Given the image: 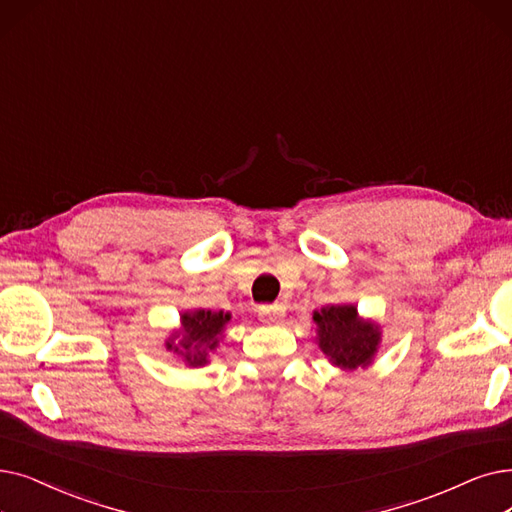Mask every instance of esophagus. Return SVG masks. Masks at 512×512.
<instances>
[{"label":"esophagus","instance_id":"obj_1","mask_svg":"<svg viewBox=\"0 0 512 512\" xmlns=\"http://www.w3.org/2000/svg\"><path fill=\"white\" fill-rule=\"evenodd\" d=\"M259 316L265 324H278L284 318V307L282 305H261L259 307Z\"/></svg>","mask_w":512,"mask_h":512}]
</instances>
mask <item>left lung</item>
I'll use <instances>...</instances> for the list:
<instances>
[{"mask_svg":"<svg viewBox=\"0 0 512 512\" xmlns=\"http://www.w3.org/2000/svg\"><path fill=\"white\" fill-rule=\"evenodd\" d=\"M314 324L316 345L332 366L345 372L372 366L383 330L372 318L360 316L358 305H324L314 311Z\"/></svg>","mask_w":512,"mask_h":512,"instance_id":"obj_1","label":"left lung"}]
</instances>
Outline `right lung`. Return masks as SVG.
<instances>
[{"label": "right lung", "instance_id": "obj_1", "mask_svg": "<svg viewBox=\"0 0 512 512\" xmlns=\"http://www.w3.org/2000/svg\"><path fill=\"white\" fill-rule=\"evenodd\" d=\"M230 311L224 309H188L180 314V328L171 330L165 339L167 351L188 368H203L211 362V355L224 341V332L230 322Z\"/></svg>", "mask_w": 512, "mask_h": 512}]
</instances>
